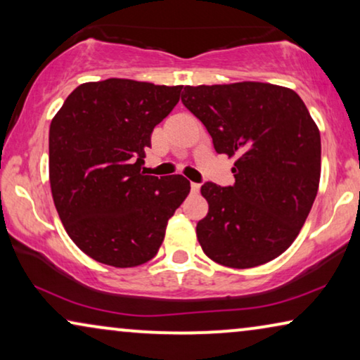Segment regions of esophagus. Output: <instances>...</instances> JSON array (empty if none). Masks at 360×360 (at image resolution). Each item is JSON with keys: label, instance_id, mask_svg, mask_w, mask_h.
Returning a JSON list of instances; mask_svg holds the SVG:
<instances>
[{"label": "esophagus", "instance_id": "1", "mask_svg": "<svg viewBox=\"0 0 360 360\" xmlns=\"http://www.w3.org/2000/svg\"><path fill=\"white\" fill-rule=\"evenodd\" d=\"M191 191H193V193H198V191H200V184H195V181H191Z\"/></svg>", "mask_w": 360, "mask_h": 360}]
</instances>
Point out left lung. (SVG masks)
I'll return each mask as SVG.
<instances>
[{"label": "left lung", "mask_w": 360, "mask_h": 360, "mask_svg": "<svg viewBox=\"0 0 360 360\" xmlns=\"http://www.w3.org/2000/svg\"><path fill=\"white\" fill-rule=\"evenodd\" d=\"M181 103L218 154L236 157L233 186L206 181L196 238L211 260L250 269L285 252L316 198L321 137L302 98L260 82L185 86Z\"/></svg>", "instance_id": "1"}]
</instances>
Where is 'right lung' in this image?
<instances>
[{
	"instance_id": "right-lung-1",
	"label": "right lung",
	"mask_w": 360,
	"mask_h": 360,
	"mask_svg": "<svg viewBox=\"0 0 360 360\" xmlns=\"http://www.w3.org/2000/svg\"><path fill=\"white\" fill-rule=\"evenodd\" d=\"M181 88L126 78L83 83L53 116V203L70 239L96 262L126 269L150 260L190 193L185 176L141 174L152 131Z\"/></svg>"
}]
</instances>
